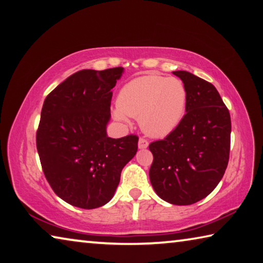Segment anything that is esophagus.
<instances>
[{
  "mask_svg": "<svg viewBox=\"0 0 263 263\" xmlns=\"http://www.w3.org/2000/svg\"><path fill=\"white\" fill-rule=\"evenodd\" d=\"M148 144H149V142L145 139H143V137H141V139L139 140V148L140 149H145L148 147Z\"/></svg>",
  "mask_w": 263,
  "mask_h": 263,
  "instance_id": "34e87169",
  "label": "esophagus"
}]
</instances>
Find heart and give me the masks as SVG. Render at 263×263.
<instances>
[{"label": "heart", "mask_w": 263, "mask_h": 263, "mask_svg": "<svg viewBox=\"0 0 263 263\" xmlns=\"http://www.w3.org/2000/svg\"><path fill=\"white\" fill-rule=\"evenodd\" d=\"M187 93L182 80L164 76L137 77L121 88L114 118L128 122V116L139 118L145 134L165 137L182 121Z\"/></svg>", "instance_id": "1"}]
</instances>
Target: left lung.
I'll return each mask as SVG.
<instances>
[{"label": "left lung", "mask_w": 263, "mask_h": 263, "mask_svg": "<svg viewBox=\"0 0 263 263\" xmlns=\"http://www.w3.org/2000/svg\"><path fill=\"white\" fill-rule=\"evenodd\" d=\"M186 88L182 121L165 139L152 142L149 178L155 192L174 205H191L220 182L230 160L231 116L214 86L186 71H175Z\"/></svg>", "instance_id": "obj_1"}]
</instances>
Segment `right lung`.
Instances as JSON below:
<instances>
[{
	"mask_svg": "<svg viewBox=\"0 0 263 263\" xmlns=\"http://www.w3.org/2000/svg\"><path fill=\"white\" fill-rule=\"evenodd\" d=\"M123 67L81 70L46 97L36 134L45 178L70 205L92 210L113 198L139 137L107 136L111 89Z\"/></svg>",
	"mask_w": 263,
	"mask_h": 263,
	"instance_id": "right-lung-1",
	"label": "right lung"
}]
</instances>
